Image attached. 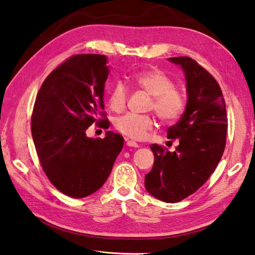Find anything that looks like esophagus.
<instances>
[{"instance_id":"esophagus-1","label":"esophagus","mask_w":255,"mask_h":255,"mask_svg":"<svg viewBox=\"0 0 255 255\" xmlns=\"http://www.w3.org/2000/svg\"><path fill=\"white\" fill-rule=\"evenodd\" d=\"M127 145L129 147H138V144L132 139H127Z\"/></svg>"}]
</instances>
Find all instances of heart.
Segmentation results:
<instances>
[{
	"label": "heart",
	"instance_id": "1",
	"mask_svg": "<svg viewBox=\"0 0 255 255\" xmlns=\"http://www.w3.org/2000/svg\"><path fill=\"white\" fill-rule=\"evenodd\" d=\"M132 80L137 87L151 96L149 109L154 110L163 123L171 124L182 117L186 107L183 94L174 88L169 76L160 70H147L136 73ZM128 89L127 85L118 82L108 94V104L115 112H121L127 107ZM117 131L133 139H143L155 128L154 118L149 115L127 113L115 120Z\"/></svg>",
	"mask_w": 255,
	"mask_h": 255
}]
</instances>
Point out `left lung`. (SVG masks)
Instances as JSON below:
<instances>
[{
  "label": "left lung",
  "mask_w": 255,
  "mask_h": 255,
  "mask_svg": "<svg viewBox=\"0 0 255 255\" xmlns=\"http://www.w3.org/2000/svg\"><path fill=\"white\" fill-rule=\"evenodd\" d=\"M169 61L184 71L188 103L178 123L167 129L169 139L179 140L175 150L150 145L155 161L145 174V188L158 200L177 203L199 190L216 169L225 150L228 120L222 89L211 73L189 56Z\"/></svg>",
  "instance_id": "obj_1"
}]
</instances>
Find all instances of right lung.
Here are the masks:
<instances>
[{
    "label": "right lung",
    "instance_id": "add662e5",
    "mask_svg": "<svg viewBox=\"0 0 255 255\" xmlns=\"http://www.w3.org/2000/svg\"><path fill=\"white\" fill-rule=\"evenodd\" d=\"M108 74L105 55H73L44 80L33 106L31 134L40 165L50 182L74 199L104 185L123 147L118 133L86 135L94 123L103 128L110 124L104 111Z\"/></svg>",
    "mask_w": 255,
    "mask_h": 255
}]
</instances>
